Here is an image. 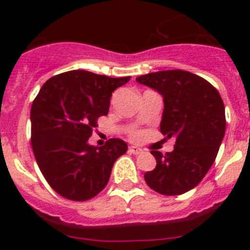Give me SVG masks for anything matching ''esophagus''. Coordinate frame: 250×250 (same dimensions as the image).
Listing matches in <instances>:
<instances>
[{"instance_id": "obj_1", "label": "esophagus", "mask_w": 250, "mask_h": 250, "mask_svg": "<svg viewBox=\"0 0 250 250\" xmlns=\"http://www.w3.org/2000/svg\"><path fill=\"white\" fill-rule=\"evenodd\" d=\"M129 152L130 154H134V155H139V154H141V152H143V149L139 146H130Z\"/></svg>"}]
</instances>
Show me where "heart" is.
<instances>
[{
  "instance_id": "1",
  "label": "heart",
  "mask_w": 250,
  "mask_h": 250,
  "mask_svg": "<svg viewBox=\"0 0 250 250\" xmlns=\"http://www.w3.org/2000/svg\"><path fill=\"white\" fill-rule=\"evenodd\" d=\"M131 136H132V138H138V136H139V134H138V132H132V134H131Z\"/></svg>"
}]
</instances>
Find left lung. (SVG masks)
<instances>
[{
  "label": "left lung",
  "instance_id": "obj_1",
  "mask_svg": "<svg viewBox=\"0 0 250 250\" xmlns=\"http://www.w3.org/2000/svg\"><path fill=\"white\" fill-rule=\"evenodd\" d=\"M164 98L161 134L175 136L174 150L151 154L156 167L144 175L163 195H180L199 184L215 160L225 134V110L218 90L184 70H167L136 77Z\"/></svg>",
  "mask_w": 250,
  "mask_h": 250
}]
</instances>
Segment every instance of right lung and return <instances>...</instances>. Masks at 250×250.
<instances>
[{
	"label": "right lung",
	"mask_w": 250,
	"mask_h": 250,
	"mask_svg": "<svg viewBox=\"0 0 250 250\" xmlns=\"http://www.w3.org/2000/svg\"><path fill=\"white\" fill-rule=\"evenodd\" d=\"M126 77L72 70L48 79L31 106V146L40 170L65 199L85 202L98 195L114 163L127 145L109 139L103 146L87 144L98 120L109 112L112 91Z\"/></svg>",
	"instance_id": "obj_1"
}]
</instances>
